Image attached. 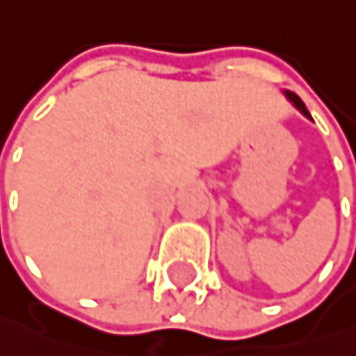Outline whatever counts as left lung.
Segmentation results:
<instances>
[{"instance_id":"left-lung-1","label":"left lung","mask_w":356,"mask_h":356,"mask_svg":"<svg viewBox=\"0 0 356 356\" xmlns=\"http://www.w3.org/2000/svg\"><path fill=\"white\" fill-rule=\"evenodd\" d=\"M284 93H286V98H289V100H291V102H293V104H295V106H297V108H299V111H301V113L305 115V117H309V111L305 108L303 100L299 98L297 93H293V91H284ZM309 119H312V117H309Z\"/></svg>"}]
</instances>
